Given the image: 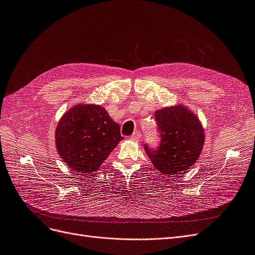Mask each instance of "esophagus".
Wrapping results in <instances>:
<instances>
[{
    "label": "esophagus",
    "instance_id": "obj_1",
    "mask_svg": "<svg viewBox=\"0 0 255 255\" xmlns=\"http://www.w3.org/2000/svg\"><path fill=\"white\" fill-rule=\"evenodd\" d=\"M140 136H141V134H140V132H134V134L130 136V139L132 140H139L140 139Z\"/></svg>",
    "mask_w": 255,
    "mask_h": 255
}]
</instances>
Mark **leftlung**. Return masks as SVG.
Returning a JSON list of instances; mask_svg holds the SVG:
<instances>
[{
	"instance_id": "left-lung-1",
	"label": "left lung",
	"mask_w": 255,
	"mask_h": 255,
	"mask_svg": "<svg viewBox=\"0 0 255 255\" xmlns=\"http://www.w3.org/2000/svg\"><path fill=\"white\" fill-rule=\"evenodd\" d=\"M160 134L158 148L144 150L163 175L185 173L199 158L204 144V129L197 116L184 105L165 107L154 116Z\"/></svg>"
}]
</instances>
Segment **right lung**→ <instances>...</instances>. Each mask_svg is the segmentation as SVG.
<instances>
[{"label":"right lung","instance_id":"add662e5","mask_svg":"<svg viewBox=\"0 0 255 255\" xmlns=\"http://www.w3.org/2000/svg\"><path fill=\"white\" fill-rule=\"evenodd\" d=\"M120 126L104 107L79 104L67 111L55 129V145L66 165L80 175H92L120 140Z\"/></svg>","mask_w":255,"mask_h":255}]
</instances>
